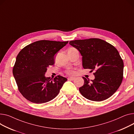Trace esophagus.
<instances>
[{"label": "esophagus", "mask_w": 134, "mask_h": 134, "mask_svg": "<svg viewBox=\"0 0 134 134\" xmlns=\"http://www.w3.org/2000/svg\"><path fill=\"white\" fill-rule=\"evenodd\" d=\"M68 80H72V81H73L74 80H75V77H69L68 78Z\"/></svg>", "instance_id": "obj_1"}]
</instances>
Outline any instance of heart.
I'll return each mask as SVG.
<instances>
[{"mask_svg": "<svg viewBox=\"0 0 134 134\" xmlns=\"http://www.w3.org/2000/svg\"><path fill=\"white\" fill-rule=\"evenodd\" d=\"M66 73L68 75H73L75 74V71L72 69H68L66 71Z\"/></svg>", "mask_w": 134, "mask_h": 134, "instance_id": "obj_1", "label": "heart"}]
</instances>
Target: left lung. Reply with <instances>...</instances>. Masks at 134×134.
Here are the masks:
<instances>
[{"instance_id": "obj_1", "label": "left lung", "mask_w": 134, "mask_h": 134, "mask_svg": "<svg viewBox=\"0 0 134 134\" xmlns=\"http://www.w3.org/2000/svg\"><path fill=\"white\" fill-rule=\"evenodd\" d=\"M81 53L84 69L95 70L94 80L83 77L84 85L79 91L86 99L101 101L113 95L120 86L123 75V61L118 51L100 39L69 41Z\"/></svg>"}]
</instances>
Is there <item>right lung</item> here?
I'll return each instance as SVG.
<instances>
[{
    "label": "right lung",
    "mask_w": 134,
    "mask_h": 134,
    "mask_svg": "<svg viewBox=\"0 0 134 134\" xmlns=\"http://www.w3.org/2000/svg\"><path fill=\"white\" fill-rule=\"evenodd\" d=\"M68 41L40 40L23 48L18 54L13 74L18 90L27 100L35 103H43L53 100L67 81L58 75L54 79L44 74L49 66L54 64L56 53Z\"/></svg>",
    "instance_id": "right-lung-1"
}]
</instances>
